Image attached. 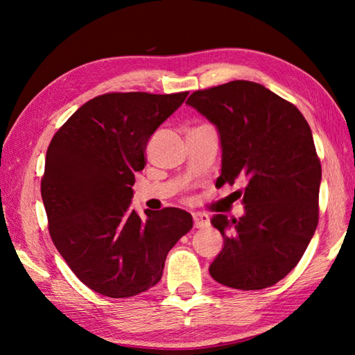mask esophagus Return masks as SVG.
Listing matches in <instances>:
<instances>
[{
  "mask_svg": "<svg viewBox=\"0 0 355 355\" xmlns=\"http://www.w3.org/2000/svg\"><path fill=\"white\" fill-rule=\"evenodd\" d=\"M192 219H194V227L196 228H203L208 227L209 219L205 213H192Z\"/></svg>",
  "mask_w": 355,
  "mask_h": 355,
  "instance_id": "obj_1",
  "label": "esophagus"
}]
</instances>
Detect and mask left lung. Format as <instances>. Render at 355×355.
<instances>
[{
	"mask_svg": "<svg viewBox=\"0 0 355 355\" xmlns=\"http://www.w3.org/2000/svg\"><path fill=\"white\" fill-rule=\"evenodd\" d=\"M219 131L222 169L216 186L243 180L245 213L214 214L224 248L211 277L235 290L275 285L302 258L320 218L321 163L307 120L261 84L236 80L186 101Z\"/></svg>",
	"mask_w": 355,
	"mask_h": 355,
	"instance_id": "1",
	"label": "left lung"
}]
</instances>
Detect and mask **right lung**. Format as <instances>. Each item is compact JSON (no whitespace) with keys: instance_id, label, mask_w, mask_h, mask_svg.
Here are the masks:
<instances>
[{"instance_id":"add662e5","label":"right lung","mask_w":355,"mask_h":355,"mask_svg":"<svg viewBox=\"0 0 355 355\" xmlns=\"http://www.w3.org/2000/svg\"><path fill=\"white\" fill-rule=\"evenodd\" d=\"M189 92L98 95L56 131L46 150L42 200L59 254L84 285L131 297L161 280L166 257L192 228L180 208H133L135 173L156 128Z\"/></svg>"}]
</instances>
